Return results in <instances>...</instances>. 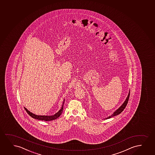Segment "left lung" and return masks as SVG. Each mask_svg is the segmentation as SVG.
<instances>
[{
    "instance_id": "left-lung-1",
    "label": "left lung",
    "mask_w": 155,
    "mask_h": 155,
    "mask_svg": "<svg viewBox=\"0 0 155 155\" xmlns=\"http://www.w3.org/2000/svg\"><path fill=\"white\" fill-rule=\"evenodd\" d=\"M130 92H129V94H128L127 97H126V100L125 101L124 103H123L122 105H121L120 107H119V109L117 110V111H115L113 113V114L111 115V116H110V117H108L106 118L105 119H110L111 117H114V116H116L117 115L120 114V113H121L123 110H124V109L125 108V107H126V105H127V104L128 103V100H129V97H130Z\"/></svg>"
}]
</instances>
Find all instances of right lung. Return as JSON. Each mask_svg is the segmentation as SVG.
I'll use <instances>...</instances> for the list:
<instances>
[{
    "mask_svg": "<svg viewBox=\"0 0 155 155\" xmlns=\"http://www.w3.org/2000/svg\"><path fill=\"white\" fill-rule=\"evenodd\" d=\"M64 101L63 103V105L61 107V110H59V111L57 112V113L52 115V116H45V115H37L33 113H31L30 111H28L25 107V111H27V113H28V114L32 117V118H34L35 119H37L38 120H45V121H50V120H54L55 119H58V117L61 115V113L63 112V105L64 103Z\"/></svg>",
    "mask_w": 155,
    "mask_h": 155,
    "instance_id": "obj_1",
    "label": "right lung"
}]
</instances>
